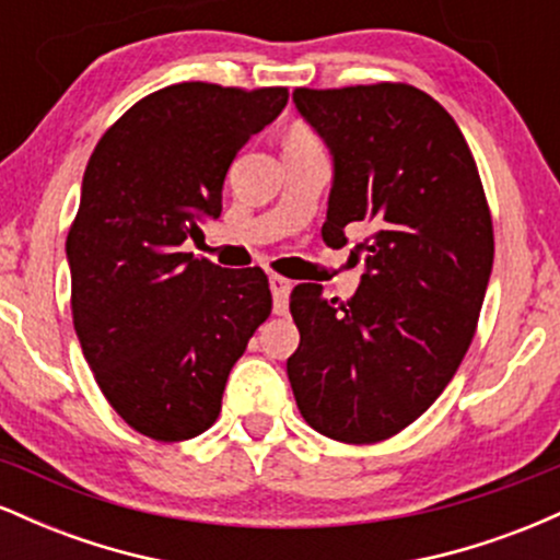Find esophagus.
<instances>
[{
    "instance_id": "esophagus-1",
    "label": "esophagus",
    "mask_w": 560,
    "mask_h": 560,
    "mask_svg": "<svg viewBox=\"0 0 560 560\" xmlns=\"http://www.w3.org/2000/svg\"><path fill=\"white\" fill-rule=\"evenodd\" d=\"M289 289H292V281L284 279V276L273 273L271 276V292H273V313L276 316H284L289 307Z\"/></svg>"
}]
</instances>
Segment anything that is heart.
<instances>
[{
    "instance_id": "1",
    "label": "heart",
    "mask_w": 560,
    "mask_h": 560,
    "mask_svg": "<svg viewBox=\"0 0 560 560\" xmlns=\"http://www.w3.org/2000/svg\"><path fill=\"white\" fill-rule=\"evenodd\" d=\"M289 147H318L320 139L311 126H292L287 133Z\"/></svg>"
}]
</instances>
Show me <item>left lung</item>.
Wrapping results in <instances>:
<instances>
[{
	"label": "left lung",
	"mask_w": 560,
	"mask_h": 560,
	"mask_svg": "<svg viewBox=\"0 0 560 560\" xmlns=\"http://www.w3.org/2000/svg\"><path fill=\"white\" fill-rule=\"evenodd\" d=\"M292 100L334 155L324 242L342 247L350 223L371 234L350 300L320 284L289 294L300 347L287 376L316 432L374 445L427 413L466 358L494 258L490 205L458 124L421 89L300 86Z\"/></svg>",
	"instance_id": "obj_1"
}]
</instances>
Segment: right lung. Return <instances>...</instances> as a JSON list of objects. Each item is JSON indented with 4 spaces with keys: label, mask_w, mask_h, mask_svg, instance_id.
Returning a JSON list of instances; mask_svg holds the SVG:
<instances>
[{
    "label": "right lung",
    "mask_w": 560,
    "mask_h": 560,
    "mask_svg": "<svg viewBox=\"0 0 560 560\" xmlns=\"http://www.w3.org/2000/svg\"><path fill=\"white\" fill-rule=\"evenodd\" d=\"M287 100V86L173 83L89 158L66 242L73 326L105 400L158 442L213 427L229 371L271 316L262 268L229 271L182 244L221 215L229 165Z\"/></svg>",
    "instance_id": "1"
}]
</instances>
